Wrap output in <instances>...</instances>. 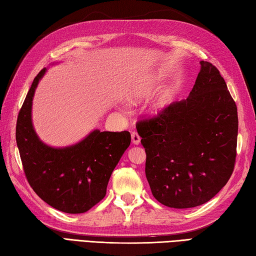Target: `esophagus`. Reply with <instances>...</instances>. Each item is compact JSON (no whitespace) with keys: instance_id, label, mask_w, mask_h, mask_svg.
Returning <instances> with one entry per match:
<instances>
[{"instance_id":"obj_1","label":"esophagus","mask_w":256,"mask_h":256,"mask_svg":"<svg viewBox=\"0 0 256 256\" xmlns=\"http://www.w3.org/2000/svg\"><path fill=\"white\" fill-rule=\"evenodd\" d=\"M132 144H140V136H139L136 132H132Z\"/></svg>"}]
</instances>
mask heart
<instances>
[{"label":"heart","instance_id":"obj_1","mask_svg":"<svg viewBox=\"0 0 256 256\" xmlns=\"http://www.w3.org/2000/svg\"><path fill=\"white\" fill-rule=\"evenodd\" d=\"M158 84L159 78L156 74H149L144 76L142 79L138 81L136 86H134V88L132 90V92H130V101H132V102H139V101L150 98L152 96L155 94ZM168 99H170V94H166L165 97L158 101L155 107L156 112H162V110L166 107L168 104Z\"/></svg>","mask_w":256,"mask_h":256}]
</instances>
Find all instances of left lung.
Returning a JSON list of instances; mask_svg holds the SVG:
<instances>
[{
	"label": "left lung",
	"instance_id": "8db88e82",
	"mask_svg": "<svg viewBox=\"0 0 256 256\" xmlns=\"http://www.w3.org/2000/svg\"><path fill=\"white\" fill-rule=\"evenodd\" d=\"M200 64L187 99L137 124L152 195L172 208L205 204L234 170L238 108L218 68L207 61Z\"/></svg>",
	"mask_w": 256,
	"mask_h": 256
}]
</instances>
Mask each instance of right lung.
Instances as JSON below:
<instances>
[{
  "label": "right lung",
  "mask_w": 256,
  "mask_h": 256,
  "mask_svg": "<svg viewBox=\"0 0 256 256\" xmlns=\"http://www.w3.org/2000/svg\"><path fill=\"white\" fill-rule=\"evenodd\" d=\"M42 69L32 82L16 122V144L24 174L36 195L58 210L80 214L106 196L109 178L129 147V132L96 129L82 140L64 148L50 147L32 124V100Z\"/></svg>",
  "instance_id": "right-lung-1"
}]
</instances>
